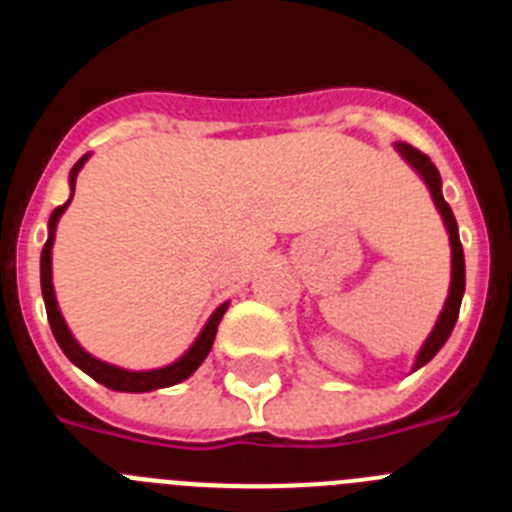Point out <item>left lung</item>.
<instances>
[{
	"label": "left lung",
	"instance_id": "obj_1",
	"mask_svg": "<svg viewBox=\"0 0 512 512\" xmlns=\"http://www.w3.org/2000/svg\"><path fill=\"white\" fill-rule=\"evenodd\" d=\"M397 151L402 153V158L418 171L420 176L425 179L428 189L433 194V202H436L438 212H441L443 223H446V230H449V238H451V292H449V300L443 305L441 318H438L436 328L433 333L428 336L425 346L420 348L418 359H415V369H420L423 364L433 359V356L441 351V346L449 341L451 330H454L456 318H459V307H461V297H464V282H467V274H464V251H461V241H459V228H456V217L451 212L449 202L443 200L441 194V174L438 169L433 166V161L425 156L423 151L413 148L410 143H397Z\"/></svg>",
	"mask_w": 512,
	"mask_h": 512
}]
</instances>
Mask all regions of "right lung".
<instances>
[{"mask_svg":"<svg viewBox=\"0 0 512 512\" xmlns=\"http://www.w3.org/2000/svg\"><path fill=\"white\" fill-rule=\"evenodd\" d=\"M84 161H87V156L79 158V164L71 169V197H74L76 174H79V169L84 166ZM69 202L56 207V210L51 212V220H48V241H45L43 253H40V287H43L45 312H48V323H51L53 336H56L63 354L69 356V361H74L81 372H87L89 377L97 379L99 384H104V387H110V390H117V392H151V390H161V387H171V384H179L187 377H192V374L197 372V366H200L202 361H205V356L210 354L212 341H215V333H217V325H220L225 310H228V302L212 312V318L207 320L200 338L194 341V346L189 348L182 359L174 361V364L169 366H161V369H153V372H128V369H120V366L104 364V361L89 356L87 351L74 341L71 330L66 328L61 312H58V302H56V295H53V282H51V248H53V238H56V223H58V217L63 215V210L69 207Z\"/></svg>","mask_w":512,"mask_h":512,"instance_id":"right-lung-1","label":"right lung"}]
</instances>
